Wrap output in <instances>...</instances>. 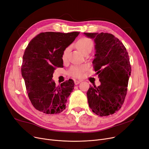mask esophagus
<instances>
[{"instance_id":"obj_1","label":"esophagus","mask_w":149,"mask_h":149,"mask_svg":"<svg viewBox=\"0 0 149 149\" xmlns=\"http://www.w3.org/2000/svg\"><path fill=\"white\" fill-rule=\"evenodd\" d=\"M80 82H81V81H80V80H74V83H75V85L79 84Z\"/></svg>"}]
</instances>
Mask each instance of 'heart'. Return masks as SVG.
<instances>
[{"mask_svg":"<svg viewBox=\"0 0 149 149\" xmlns=\"http://www.w3.org/2000/svg\"><path fill=\"white\" fill-rule=\"evenodd\" d=\"M76 46L82 54L88 50H91L92 48L93 42L90 38L88 37H82L80 38L76 43ZM69 52V48H66L62 54V59L64 61L67 59L68 55ZM86 69V66L83 65H75L70 68L69 70V74L75 77H79L82 75L84 70Z\"/></svg>","mask_w":149,"mask_h":149,"instance_id":"obj_1","label":"heart"}]
</instances>
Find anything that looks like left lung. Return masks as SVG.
Segmentation results:
<instances>
[{
    "mask_svg": "<svg viewBox=\"0 0 149 149\" xmlns=\"http://www.w3.org/2000/svg\"><path fill=\"white\" fill-rule=\"evenodd\" d=\"M93 39L95 54L92 63L101 84L87 92L90 108L101 116L113 114L123 104L131 74L128 52L122 42L109 33H83Z\"/></svg>",
    "mask_w": 149,
    "mask_h": 149,
    "instance_id": "left-lung-1",
    "label": "left lung"
}]
</instances>
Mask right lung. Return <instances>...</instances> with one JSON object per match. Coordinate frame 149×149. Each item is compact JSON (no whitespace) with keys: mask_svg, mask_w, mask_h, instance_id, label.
<instances>
[{"mask_svg":"<svg viewBox=\"0 0 149 149\" xmlns=\"http://www.w3.org/2000/svg\"><path fill=\"white\" fill-rule=\"evenodd\" d=\"M79 32L42 33L30 41L23 56L22 75L33 106L47 114L63 111L74 82L69 79L56 86L52 80L56 67H63L62 54Z\"/></svg>","mask_w":149,"mask_h":149,"instance_id":"obj_1","label":"right lung"}]
</instances>
